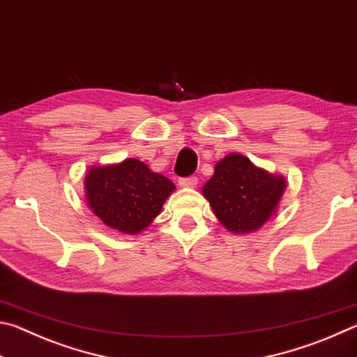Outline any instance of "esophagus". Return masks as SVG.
Returning a JSON list of instances; mask_svg holds the SVG:
<instances>
[{"label":"esophagus","instance_id":"34e87169","mask_svg":"<svg viewBox=\"0 0 357 357\" xmlns=\"http://www.w3.org/2000/svg\"><path fill=\"white\" fill-rule=\"evenodd\" d=\"M197 184H198V179L195 176L179 179V185L181 187H189V189H193V187H197Z\"/></svg>","mask_w":357,"mask_h":357}]
</instances>
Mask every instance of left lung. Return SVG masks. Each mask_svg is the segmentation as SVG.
<instances>
[{
	"label": "left lung",
	"instance_id": "1",
	"mask_svg": "<svg viewBox=\"0 0 357 357\" xmlns=\"http://www.w3.org/2000/svg\"><path fill=\"white\" fill-rule=\"evenodd\" d=\"M287 179L257 167L243 154L217 160L202 193L214 215L233 234H249L277 215Z\"/></svg>",
	"mask_w": 357,
	"mask_h": 357
}]
</instances>
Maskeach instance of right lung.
I'll list each match as a JSON object with an SVG mask.
<instances>
[{"label":"right lung","mask_w":357,"mask_h":357,"mask_svg":"<svg viewBox=\"0 0 357 357\" xmlns=\"http://www.w3.org/2000/svg\"><path fill=\"white\" fill-rule=\"evenodd\" d=\"M176 187L138 159L93 165L84 173L88 208L108 228L123 234H138L162 213Z\"/></svg>","instance_id":"1"}]
</instances>
